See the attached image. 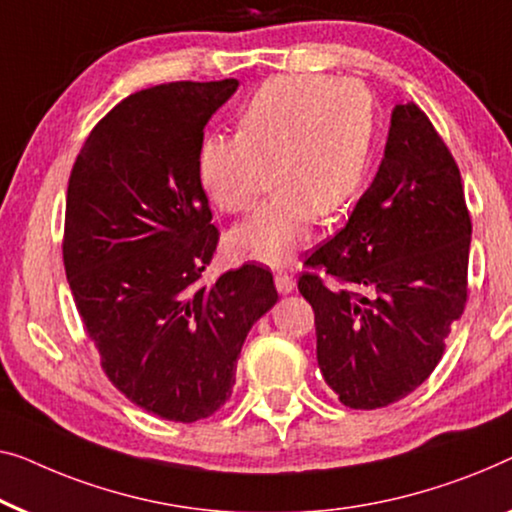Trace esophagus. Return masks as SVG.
Segmentation results:
<instances>
[{
  "mask_svg": "<svg viewBox=\"0 0 512 512\" xmlns=\"http://www.w3.org/2000/svg\"><path fill=\"white\" fill-rule=\"evenodd\" d=\"M274 286H277V291L281 295H286V293H291L293 288H295V279L288 272L277 270V274H274Z\"/></svg>",
  "mask_w": 512,
  "mask_h": 512,
  "instance_id": "esophagus-1",
  "label": "esophagus"
}]
</instances>
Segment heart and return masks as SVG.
<instances>
[{"label":"heart","instance_id":"heart-1","mask_svg":"<svg viewBox=\"0 0 512 512\" xmlns=\"http://www.w3.org/2000/svg\"><path fill=\"white\" fill-rule=\"evenodd\" d=\"M374 101L355 80L277 76L249 96L235 136L210 133L196 170L219 212L254 203L265 168L272 198L231 233V249L272 268L305 247L311 221L332 217L358 196L374 157Z\"/></svg>","mask_w":512,"mask_h":512}]
</instances>
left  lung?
<instances>
[{
	"mask_svg": "<svg viewBox=\"0 0 512 512\" xmlns=\"http://www.w3.org/2000/svg\"><path fill=\"white\" fill-rule=\"evenodd\" d=\"M469 247L453 154L416 103H399L372 187L298 281L314 309L318 367L339 402L381 409L434 372L469 298Z\"/></svg>",
	"mask_w": 512,
	"mask_h": 512,
	"instance_id": "obj_1",
	"label": "left lung"
}]
</instances>
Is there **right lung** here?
<instances>
[{"label":"right lung","instance_id":"obj_1","mask_svg":"<svg viewBox=\"0 0 512 512\" xmlns=\"http://www.w3.org/2000/svg\"><path fill=\"white\" fill-rule=\"evenodd\" d=\"M238 80L136 92L87 136L69 177L64 270L110 383L164 420L210 418L231 397L247 332L277 302L247 263L212 286L217 251L196 157Z\"/></svg>","mask_w":512,"mask_h":512}]
</instances>
